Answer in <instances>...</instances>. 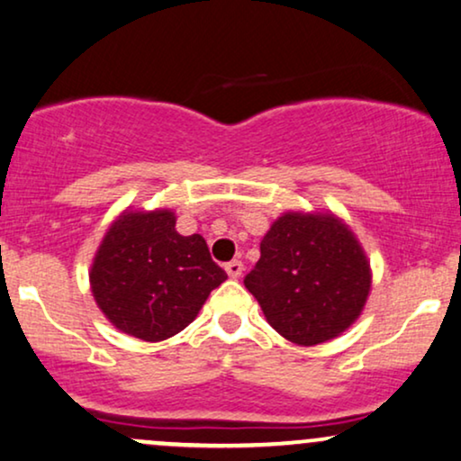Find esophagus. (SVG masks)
<instances>
[{
  "mask_svg": "<svg viewBox=\"0 0 461 461\" xmlns=\"http://www.w3.org/2000/svg\"><path fill=\"white\" fill-rule=\"evenodd\" d=\"M242 270H244V266L240 259H231L230 264H225V272L230 274V278H238L242 274Z\"/></svg>",
  "mask_w": 461,
  "mask_h": 461,
  "instance_id": "1",
  "label": "esophagus"
}]
</instances>
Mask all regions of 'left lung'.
<instances>
[{
    "label": "left lung",
    "instance_id": "1",
    "mask_svg": "<svg viewBox=\"0 0 461 461\" xmlns=\"http://www.w3.org/2000/svg\"><path fill=\"white\" fill-rule=\"evenodd\" d=\"M259 250L244 287L287 340L319 345L342 334L364 311L370 261L348 225L331 212H285Z\"/></svg>",
    "mask_w": 461,
    "mask_h": 461
}]
</instances>
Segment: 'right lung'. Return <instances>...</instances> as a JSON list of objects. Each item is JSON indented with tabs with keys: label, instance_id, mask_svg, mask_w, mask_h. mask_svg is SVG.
<instances>
[{
	"label": "right lung",
	"instance_id": "1",
	"mask_svg": "<svg viewBox=\"0 0 461 461\" xmlns=\"http://www.w3.org/2000/svg\"><path fill=\"white\" fill-rule=\"evenodd\" d=\"M227 278L200 234L180 236L172 211H125L93 259V298L116 330L159 342L194 321Z\"/></svg>",
	"mask_w": 461,
	"mask_h": 461
}]
</instances>
